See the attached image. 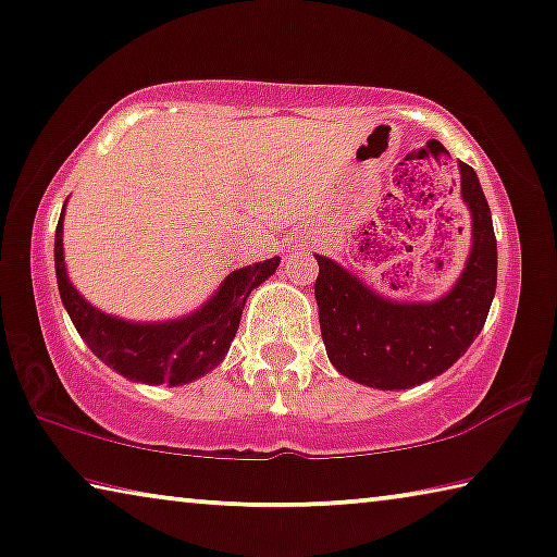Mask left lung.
Returning <instances> with one entry per match:
<instances>
[{"instance_id": "8db88e82", "label": "left lung", "mask_w": 557, "mask_h": 557, "mask_svg": "<svg viewBox=\"0 0 557 557\" xmlns=\"http://www.w3.org/2000/svg\"><path fill=\"white\" fill-rule=\"evenodd\" d=\"M470 208L472 246L449 292L432 301H399L379 294L357 273L317 253L321 338L338 374L374 389H409L447 372L485 326L497 286L493 215L467 163H457Z\"/></svg>"}]
</instances>
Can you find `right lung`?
I'll use <instances>...</instances> for the list:
<instances>
[{
    "label": "right lung",
    "mask_w": 557,
    "mask_h": 557,
    "mask_svg": "<svg viewBox=\"0 0 557 557\" xmlns=\"http://www.w3.org/2000/svg\"><path fill=\"white\" fill-rule=\"evenodd\" d=\"M64 208H67V200H64L58 231H54V273H58L62 306L95 357L131 382L181 386L196 382L219 367L238 332L248 296L273 276L281 263L278 256H273V259L231 271L213 296L178 319H123L92 306L72 286L62 246Z\"/></svg>",
    "instance_id": "add662e5"
}]
</instances>
